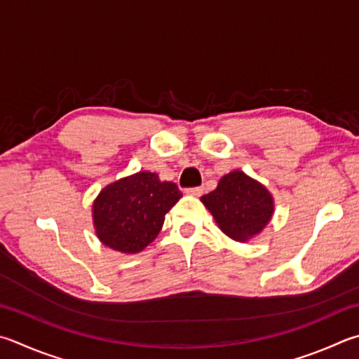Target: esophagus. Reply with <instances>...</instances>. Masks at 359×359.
<instances>
[{
  "label": "esophagus",
  "mask_w": 359,
  "mask_h": 359,
  "mask_svg": "<svg viewBox=\"0 0 359 359\" xmlns=\"http://www.w3.org/2000/svg\"><path fill=\"white\" fill-rule=\"evenodd\" d=\"M187 194H191V196H201L204 193V188L202 187H193V188H187Z\"/></svg>",
  "instance_id": "1"
}]
</instances>
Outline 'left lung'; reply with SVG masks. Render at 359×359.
I'll return each instance as SVG.
<instances>
[{"label": "left lung", "mask_w": 359, "mask_h": 359, "mask_svg": "<svg viewBox=\"0 0 359 359\" xmlns=\"http://www.w3.org/2000/svg\"><path fill=\"white\" fill-rule=\"evenodd\" d=\"M227 237L248 242L270 223L275 202L270 191L242 171L221 177L218 187L201 198Z\"/></svg>", "instance_id": "left-lung-1"}]
</instances>
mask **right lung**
<instances>
[{
  "label": "right lung",
  "instance_id": "right-lung-1",
  "mask_svg": "<svg viewBox=\"0 0 359 359\" xmlns=\"http://www.w3.org/2000/svg\"><path fill=\"white\" fill-rule=\"evenodd\" d=\"M182 198L177 185L141 171L103 188L93 205L95 233L114 251L136 254L157 238L165 215Z\"/></svg>",
  "mask_w": 359,
  "mask_h": 359
}]
</instances>
